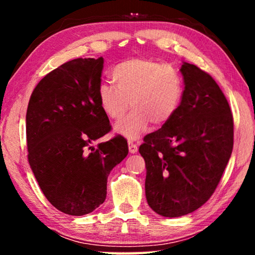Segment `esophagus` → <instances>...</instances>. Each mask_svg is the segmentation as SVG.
I'll return each mask as SVG.
<instances>
[{
	"label": "esophagus",
	"instance_id": "1",
	"mask_svg": "<svg viewBox=\"0 0 255 255\" xmlns=\"http://www.w3.org/2000/svg\"><path fill=\"white\" fill-rule=\"evenodd\" d=\"M128 146H129V152H130L131 154L137 153L138 147H137V145H136L135 143H133V141L129 140V141H128Z\"/></svg>",
	"mask_w": 255,
	"mask_h": 255
}]
</instances>
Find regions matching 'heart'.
I'll return each instance as SVG.
<instances>
[{
    "label": "heart",
    "mask_w": 255,
    "mask_h": 255,
    "mask_svg": "<svg viewBox=\"0 0 255 255\" xmlns=\"http://www.w3.org/2000/svg\"><path fill=\"white\" fill-rule=\"evenodd\" d=\"M111 76L117 86L103 83L98 90L103 112L110 119L119 120L129 105L132 107L130 114L116 125L119 135L136 139L150 123L161 126L178 110L183 85L178 71L171 65L149 58H129L112 68Z\"/></svg>",
    "instance_id": "1"
}]
</instances>
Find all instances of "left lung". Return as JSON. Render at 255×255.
I'll list each match as a JSON object with an SVG mask.
<instances>
[{
	"instance_id": "1",
	"label": "left lung",
	"mask_w": 255,
	"mask_h": 255,
	"mask_svg": "<svg viewBox=\"0 0 255 255\" xmlns=\"http://www.w3.org/2000/svg\"><path fill=\"white\" fill-rule=\"evenodd\" d=\"M180 72L184 91L178 110L139 146L147 204L164 217L190 214L209 199L234 140L231 108L215 80L185 62Z\"/></svg>"
}]
</instances>
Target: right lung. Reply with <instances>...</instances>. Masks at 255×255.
<instances>
[{
	"label": "right lung",
	"instance_id": "obj_1",
	"mask_svg": "<svg viewBox=\"0 0 255 255\" xmlns=\"http://www.w3.org/2000/svg\"><path fill=\"white\" fill-rule=\"evenodd\" d=\"M103 58H76L48 73L30 97V167L45 197L72 216L92 213L107 197L111 170L128 154L122 136L92 145L110 131L98 98Z\"/></svg>",
	"mask_w": 255,
	"mask_h": 255
}]
</instances>
